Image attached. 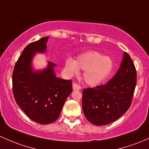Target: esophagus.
Masks as SVG:
<instances>
[{
    "instance_id": "esophagus-1",
    "label": "esophagus",
    "mask_w": 149,
    "mask_h": 149,
    "mask_svg": "<svg viewBox=\"0 0 149 149\" xmlns=\"http://www.w3.org/2000/svg\"><path fill=\"white\" fill-rule=\"evenodd\" d=\"M72 87H73V89H74V90H80L81 89L80 86H79V84H77V83H73Z\"/></svg>"
}]
</instances>
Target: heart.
Returning <instances> with one entry per match:
<instances>
[{"mask_svg":"<svg viewBox=\"0 0 149 149\" xmlns=\"http://www.w3.org/2000/svg\"><path fill=\"white\" fill-rule=\"evenodd\" d=\"M65 68L70 74L84 70V79L90 85H97L109 76L113 68L111 59L103 56L97 51H87L77 57L76 60L68 58L65 61Z\"/></svg>","mask_w":149,"mask_h":149,"instance_id":"b5f03b06","label":"heart"}]
</instances>
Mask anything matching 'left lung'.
Masks as SVG:
<instances>
[{
    "label": "left lung",
    "instance_id": "left-lung-1",
    "mask_svg": "<svg viewBox=\"0 0 149 149\" xmlns=\"http://www.w3.org/2000/svg\"><path fill=\"white\" fill-rule=\"evenodd\" d=\"M136 84V70L132 58L124 52L116 74L104 85L84 89L82 109L84 116L94 125H107L127 111Z\"/></svg>",
    "mask_w": 149,
    "mask_h": 149
}]
</instances>
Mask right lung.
<instances>
[{
  "mask_svg": "<svg viewBox=\"0 0 149 149\" xmlns=\"http://www.w3.org/2000/svg\"><path fill=\"white\" fill-rule=\"evenodd\" d=\"M49 37L30 43L23 49L14 68L13 92L17 104L33 121L48 124L58 119L67 98L72 91L71 80L57 77L49 62L42 71L34 72L31 62L36 52L46 50Z\"/></svg>",
  "mask_w": 149,
  "mask_h": 149,
  "instance_id": "obj_1",
  "label": "right lung"
}]
</instances>
